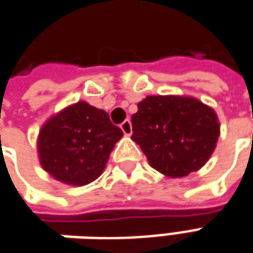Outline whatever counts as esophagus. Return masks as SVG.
Returning <instances> with one entry per match:
<instances>
[{"mask_svg":"<svg viewBox=\"0 0 253 253\" xmlns=\"http://www.w3.org/2000/svg\"><path fill=\"white\" fill-rule=\"evenodd\" d=\"M120 128L123 130V133H125V134L130 135L131 134V122H130L128 119H127V120H125V122L120 125Z\"/></svg>","mask_w":253,"mask_h":253,"instance_id":"1","label":"esophagus"}]
</instances>
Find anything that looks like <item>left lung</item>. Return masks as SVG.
Masks as SVG:
<instances>
[{"mask_svg":"<svg viewBox=\"0 0 253 253\" xmlns=\"http://www.w3.org/2000/svg\"><path fill=\"white\" fill-rule=\"evenodd\" d=\"M137 108L131 138L154 169L182 178L209 161L220 137L218 118L210 106L190 96L153 95Z\"/></svg>","mask_w":253,"mask_h":253,"instance_id":"obj_1","label":"left lung"}]
</instances>
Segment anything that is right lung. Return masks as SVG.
<instances>
[{"instance_id": "right-lung-1", "label": "right lung", "mask_w": 253, "mask_h": 253, "mask_svg": "<svg viewBox=\"0 0 253 253\" xmlns=\"http://www.w3.org/2000/svg\"><path fill=\"white\" fill-rule=\"evenodd\" d=\"M123 131L105 110L77 102L40 128L38 153L43 169L63 183L84 186L103 172Z\"/></svg>"}]
</instances>
